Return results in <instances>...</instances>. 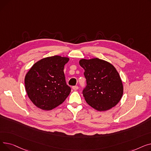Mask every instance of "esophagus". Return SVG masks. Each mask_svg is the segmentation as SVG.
<instances>
[{
    "instance_id": "1",
    "label": "esophagus",
    "mask_w": 151,
    "mask_h": 151,
    "mask_svg": "<svg viewBox=\"0 0 151 151\" xmlns=\"http://www.w3.org/2000/svg\"><path fill=\"white\" fill-rule=\"evenodd\" d=\"M72 89L74 90V91H76L78 89V86H73L72 87Z\"/></svg>"
}]
</instances>
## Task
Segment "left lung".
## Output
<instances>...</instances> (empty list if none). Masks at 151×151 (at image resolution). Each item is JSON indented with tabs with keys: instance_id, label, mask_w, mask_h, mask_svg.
Returning a JSON list of instances; mask_svg holds the SVG:
<instances>
[{
	"instance_id": "left-lung-1",
	"label": "left lung",
	"mask_w": 151,
	"mask_h": 151,
	"mask_svg": "<svg viewBox=\"0 0 151 151\" xmlns=\"http://www.w3.org/2000/svg\"><path fill=\"white\" fill-rule=\"evenodd\" d=\"M84 70L87 86L83 93L89 105L99 111L111 109L121 100L124 87L119 74L109 62L92 58L79 61Z\"/></svg>"
}]
</instances>
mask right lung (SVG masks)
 Instances as JSON below:
<instances>
[{"label": "right lung", "instance_id": "right-lung-1", "mask_svg": "<svg viewBox=\"0 0 151 151\" xmlns=\"http://www.w3.org/2000/svg\"><path fill=\"white\" fill-rule=\"evenodd\" d=\"M69 58L60 55L43 58L32 65L24 78L25 88L31 101L38 108L50 111L65 100L71 92L63 68Z\"/></svg>", "mask_w": 151, "mask_h": 151}]
</instances>
